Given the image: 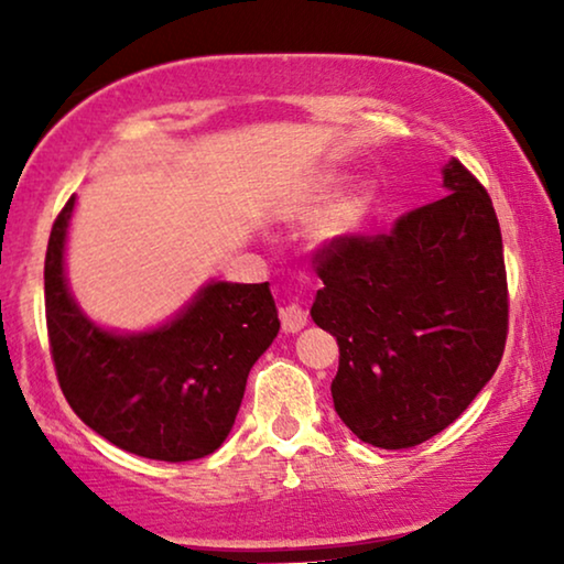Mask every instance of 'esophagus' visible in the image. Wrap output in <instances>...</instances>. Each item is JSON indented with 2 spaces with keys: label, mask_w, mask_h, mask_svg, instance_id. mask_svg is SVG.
<instances>
[{
  "label": "esophagus",
  "mask_w": 564,
  "mask_h": 564,
  "mask_svg": "<svg viewBox=\"0 0 564 564\" xmlns=\"http://www.w3.org/2000/svg\"><path fill=\"white\" fill-rule=\"evenodd\" d=\"M280 321H282L284 334H297L300 328H305L307 311H305V307L295 305V303L282 305V307H280Z\"/></svg>",
  "instance_id": "1"
}]
</instances>
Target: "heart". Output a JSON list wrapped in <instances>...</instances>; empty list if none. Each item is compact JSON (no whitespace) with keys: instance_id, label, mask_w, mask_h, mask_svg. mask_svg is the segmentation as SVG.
I'll list each match as a JSON object with an SVG mask.
<instances>
[{"instance_id":"b5f03b06","label":"heart","mask_w":564,"mask_h":564,"mask_svg":"<svg viewBox=\"0 0 564 564\" xmlns=\"http://www.w3.org/2000/svg\"><path fill=\"white\" fill-rule=\"evenodd\" d=\"M330 192V180H323L318 187H315V195L323 197ZM361 207H365V199L359 195H354L349 199H344L341 205L336 207L334 213H330L328 218V234L330 236H341V234H349V230L357 226V218L361 215Z\"/></svg>"}]
</instances>
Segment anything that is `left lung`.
<instances>
[{"label": "left lung", "instance_id": "1", "mask_svg": "<svg viewBox=\"0 0 564 564\" xmlns=\"http://www.w3.org/2000/svg\"><path fill=\"white\" fill-rule=\"evenodd\" d=\"M446 195L388 234L315 251L311 315L338 341L334 408L365 444L408 449L465 413L508 334L503 238L490 195L452 159Z\"/></svg>", "mask_w": 564, "mask_h": 564}]
</instances>
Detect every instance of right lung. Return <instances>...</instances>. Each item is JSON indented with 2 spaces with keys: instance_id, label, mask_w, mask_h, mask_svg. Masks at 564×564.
I'll return each mask as SVG.
<instances>
[{
  "instance_id": "1",
  "label": "right lung",
  "mask_w": 564,
  "mask_h": 564,
  "mask_svg": "<svg viewBox=\"0 0 564 564\" xmlns=\"http://www.w3.org/2000/svg\"><path fill=\"white\" fill-rule=\"evenodd\" d=\"M74 203L58 213L45 251V323L68 405L138 457H207L234 429L253 361L280 334L269 282H207L164 326L107 330L87 318L66 282Z\"/></svg>"
}]
</instances>
